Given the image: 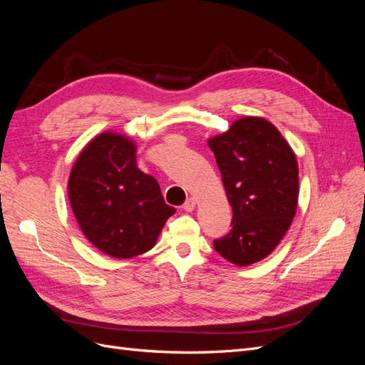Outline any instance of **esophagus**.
Returning <instances> with one entry per match:
<instances>
[{
    "label": "esophagus",
    "mask_w": 365,
    "mask_h": 365,
    "mask_svg": "<svg viewBox=\"0 0 365 365\" xmlns=\"http://www.w3.org/2000/svg\"><path fill=\"white\" fill-rule=\"evenodd\" d=\"M195 207H196V200H195V197H189V200H187L184 202V205H182V208L185 210V212H189V213L193 212Z\"/></svg>",
    "instance_id": "1"
}]
</instances>
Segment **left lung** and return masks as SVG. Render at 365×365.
Listing matches in <instances>:
<instances>
[{"mask_svg": "<svg viewBox=\"0 0 365 365\" xmlns=\"http://www.w3.org/2000/svg\"><path fill=\"white\" fill-rule=\"evenodd\" d=\"M228 202L230 233L215 250L237 267L268 257L289 230L298 202V163L280 130L263 117L237 118L208 140Z\"/></svg>", "mask_w": 365, "mask_h": 365, "instance_id": "1", "label": "left lung"}]
</instances>
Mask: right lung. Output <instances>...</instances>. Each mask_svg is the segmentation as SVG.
<instances>
[{"mask_svg":"<svg viewBox=\"0 0 365 365\" xmlns=\"http://www.w3.org/2000/svg\"><path fill=\"white\" fill-rule=\"evenodd\" d=\"M137 145L105 130L77 157L68 200L83 236L106 256L130 259L155 247L175 208L153 176L137 168Z\"/></svg>","mask_w":365,"mask_h":365,"instance_id":"add662e5","label":"right lung"}]
</instances>
